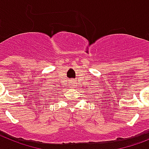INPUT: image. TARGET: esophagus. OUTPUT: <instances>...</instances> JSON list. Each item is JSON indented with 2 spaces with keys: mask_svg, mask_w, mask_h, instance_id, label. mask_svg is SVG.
Masks as SVG:
<instances>
[{
  "mask_svg": "<svg viewBox=\"0 0 149 149\" xmlns=\"http://www.w3.org/2000/svg\"><path fill=\"white\" fill-rule=\"evenodd\" d=\"M70 84L71 85V86H75V80L74 79H70Z\"/></svg>",
  "mask_w": 149,
  "mask_h": 149,
  "instance_id": "1",
  "label": "esophagus"
}]
</instances>
